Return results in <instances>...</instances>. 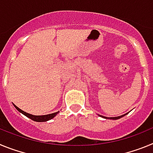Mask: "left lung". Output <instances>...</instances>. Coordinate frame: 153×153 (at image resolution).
Here are the masks:
<instances>
[{"label":"left lung","mask_w":153,"mask_h":153,"mask_svg":"<svg viewBox=\"0 0 153 153\" xmlns=\"http://www.w3.org/2000/svg\"><path fill=\"white\" fill-rule=\"evenodd\" d=\"M129 113H126V114L124 115H122V116H120V117H103V116H101V115H99L100 117H102V118L104 119H106V120H119V119L122 118V117H123L124 116H126V114H128Z\"/></svg>","instance_id":"8db88e82"}]
</instances>
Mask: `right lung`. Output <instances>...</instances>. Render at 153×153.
Instances as JSON below:
<instances>
[{
	"label": "right lung",
	"mask_w": 153,
	"mask_h": 153,
	"mask_svg": "<svg viewBox=\"0 0 153 153\" xmlns=\"http://www.w3.org/2000/svg\"><path fill=\"white\" fill-rule=\"evenodd\" d=\"M13 106L16 109L18 110L20 113H21L22 114H24V116H26L27 117L30 118V120H33L35 122H47L48 120H52L53 118H54L56 117L57 113H59V111L56 112V113H51V114H47V115H43V116H34V115H32V114H30V113H26V112L23 111L22 109H21L20 108L17 107V106H15L14 104H13Z\"/></svg>",
	"instance_id": "add662e5"
}]
</instances>
